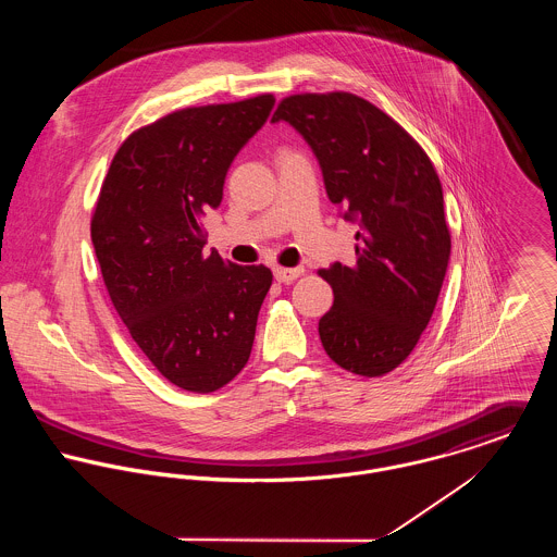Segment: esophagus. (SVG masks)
<instances>
[{
	"label": "esophagus",
	"mask_w": 557,
	"mask_h": 557,
	"mask_svg": "<svg viewBox=\"0 0 557 557\" xmlns=\"http://www.w3.org/2000/svg\"><path fill=\"white\" fill-rule=\"evenodd\" d=\"M305 274V268H274V278L278 283H292Z\"/></svg>",
	"instance_id": "esophagus-1"
}]
</instances>
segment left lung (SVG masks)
<instances>
[{"mask_svg":"<svg viewBox=\"0 0 557 557\" xmlns=\"http://www.w3.org/2000/svg\"><path fill=\"white\" fill-rule=\"evenodd\" d=\"M281 120L318 157L327 199L360 227L356 261L319 270L334 292L321 345L345 371L386 375L413 351L450 259L435 166L391 115L347 91L287 96L272 115Z\"/></svg>","mask_w":557,"mask_h":557,"instance_id":"1","label":"left lung"}]
</instances>
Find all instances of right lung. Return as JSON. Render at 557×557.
Instances as JSON below:
<instances>
[{
    "mask_svg": "<svg viewBox=\"0 0 557 557\" xmlns=\"http://www.w3.org/2000/svg\"><path fill=\"white\" fill-rule=\"evenodd\" d=\"M272 107L274 96L261 94L135 131L96 201L91 242L109 298L160 375L188 393H214L244 369L272 285L265 265L208 255L201 225Z\"/></svg>",
    "mask_w": 557,
    "mask_h": 557,
    "instance_id": "1",
    "label": "right lung"
}]
</instances>
